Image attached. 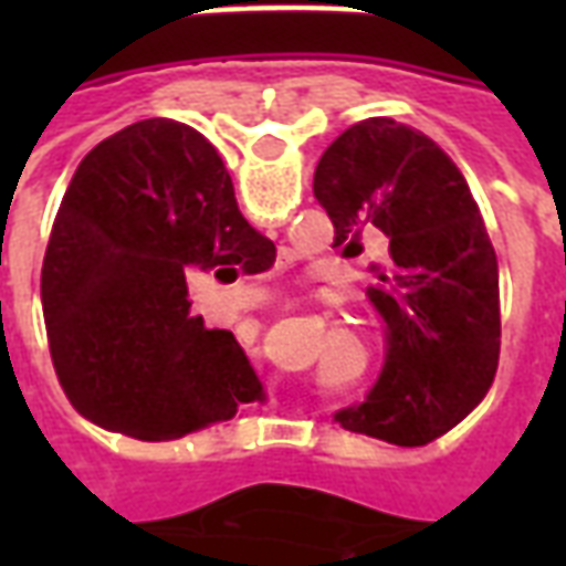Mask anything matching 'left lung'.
<instances>
[{
	"instance_id": "obj_1",
	"label": "left lung",
	"mask_w": 566,
	"mask_h": 566,
	"mask_svg": "<svg viewBox=\"0 0 566 566\" xmlns=\"http://www.w3.org/2000/svg\"><path fill=\"white\" fill-rule=\"evenodd\" d=\"M312 187L343 254L360 251L364 230L388 239L367 287L385 321V367L364 403L333 418L427 446L473 412L497 373V254L479 206L449 154L391 117L345 129L321 154Z\"/></svg>"
}]
</instances>
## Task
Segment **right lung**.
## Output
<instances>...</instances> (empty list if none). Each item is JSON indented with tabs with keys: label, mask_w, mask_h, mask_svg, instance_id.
Segmentation results:
<instances>
[{
	"label": "right lung",
	"mask_w": 566,
	"mask_h": 566,
	"mask_svg": "<svg viewBox=\"0 0 566 566\" xmlns=\"http://www.w3.org/2000/svg\"><path fill=\"white\" fill-rule=\"evenodd\" d=\"M275 245L242 218L197 129L150 117L81 160L42 263L56 379L93 424L145 442L230 421L263 397L230 331L190 312L187 272H266Z\"/></svg>",
	"instance_id": "1"
}]
</instances>
